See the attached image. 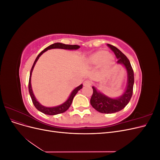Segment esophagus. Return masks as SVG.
Returning <instances> with one entry per match:
<instances>
[{
	"mask_svg": "<svg viewBox=\"0 0 160 160\" xmlns=\"http://www.w3.org/2000/svg\"><path fill=\"white\" fill-rule=\"evenodd\" d=\"M83 85H84V86H91L92 85V83H91V81H90L89 80H86L83 83Z\"/></svg>",
	"mask_w": 160,
	"mask_h": 160,
	"instance_id": "34e87169",
	"label": "esophagus"
}]
</instances>
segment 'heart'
I'll use <instances>...</instances> for the list:
<instances>
[{"label": "heart", "mask_w": 160, "mask_h": 160, "mask_svg": "<svg viewBox=\"0 0 160 160\" xmlns=\"http://www.w3.org/2000/svg\"><path fill=\"white\" fill-rule=\"evenodd\" d=\"M112 61V57L108 55V52L104 51H100L95 52L94 54L91 55L88 61L89 64L92 65H98L101 62L104 64H108Z\"/></svg>", "instance_id": "1"}]
</instances>
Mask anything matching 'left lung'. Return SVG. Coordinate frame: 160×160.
I'll return each instance as SVG.
<instances>
[{
    "label": "left lung",
    "instance_id": "left-lung-1",
    "mask_svg": "<svg viewBox=\"0 0 160 160\" xmlns=\"http://www.w3.org/2000/svg\"><path fill=\"white\" fill-rule=\"evenodd\" d=\"M118 59V63L123 65L128 72V85L124 93L118 98H108L93 87V93L90 100L91 105L95 109L101 113H113L123 109L132 98L134 83V75L132 67L129 59L118 48L109 44L107 45Z\"/></svg>",
    "mask_w": 160,
    "mask_h": 160
}]
</instances>
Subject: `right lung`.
<instances>
[{"mask_svg": "<svg viewBox=\"0 0 160 160\" xmlns=\"http://www.w3.org/2000/svg\"><path fill=\"white\" fill-rule=\"evenodd\" d=\"M79 47H80V46L76 45H65V44H62V43H61V42H56V43L52 44L50 46L45 48L44 50L41 51L39 53V54H38V55L36 58V59H35V62H34L32 68L31 69V72H30L29 81H28V91H29L30 96L31 98L33 105H35V107L38 111H40L41 112L45 113V114H47V115H54L64 113L65 111H66L67 109L69 108V107L72 103V99H73L75 95L77 94V93L78 92V91H79L82 88H83V85H81L79 87H77V88H76L73 91H72V93H71V95L69 96V99H67L64 103H62V104H61L59 106H57V107H54V108H46V107H45V106H42V105H41L38 102V101L36 99V98H35V95H34V94L32 93V88H31V83L32 72L34 67H35V65L36 62L37 61V60L38 59V58L40 57V56L42 54L43 52H45V51H47V50H49V49H64L72 50V49H79Z\"/></svg>", "mask_w": 160, "mask_h": 160, "instance_id": "1", "label": "right lung"}]
</instances>
